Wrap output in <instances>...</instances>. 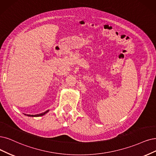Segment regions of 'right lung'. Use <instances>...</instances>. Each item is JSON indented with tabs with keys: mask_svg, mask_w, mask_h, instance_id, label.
<instances>
[{
	"mask_svg": "<svg viewBox=\"0 0 156 156\" xmlns=\"http://www.w3.org/2000/svg\"><path fill=\"white\" fill-rule=\"evenodd\" d=\"M49 111V110H48V111H45V112H44L40 113V114H35V115L26 114H24V115H26V116H30V117H39V116H44V115H45L46 113H48Z\"/></svg>",
	"mask_w": 156,
	"mask_h": 156,
	"instance_id": "1",
	"label": "right lung"
}]
</instances>
